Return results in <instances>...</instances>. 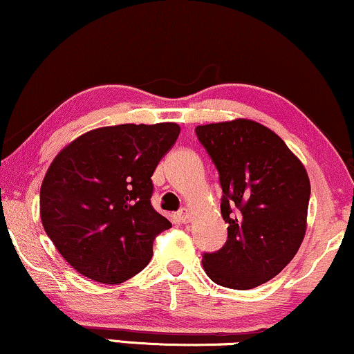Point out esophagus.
<instances>
[{
	"instance_id": "esophagus-1",
	"label": "esophagus",
	"mask_w": 354,
	"mask_h": 354,
	"mask_svg": "<svg viewBox=\"0 0 354 354\" xmlns=\"http://www.w3.org/2000/svg\"><path fill=\"white\" fill-rule=\"evenodd\" d=\"M178 218H180L181 223H187V222H189V221H191L189 210H187V209H181L180 212H178Z\"/></svg>"
}]
</instances>
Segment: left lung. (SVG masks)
Instances as JSON below:
<instances>
[{"instance_id":"1","label":"left lung","mask_w":354,"mask_h":354,"mask_svg":"<svg viewBox=\"0 0 354 354\" xmlns=\"http://www.w3.org/2000/svg\"><path fill=\"white\" fill-rule=\"evenodd\" d=\"M216 165L227 241L203 254L204 271L223 288L247 290L279 274L301 247L310 181L283 138L248 119L198 125Z\"/></svg>"}]
</instances>
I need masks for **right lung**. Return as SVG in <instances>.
<instances>
[{
  "label": "right lung",
  "instance_id": "1",
  "mask_svg": "<svg viewBox=\"0 0 354 354\" xmlns=\"http://www.w3.org/2000/svg\"><path fill=\"white\" fill-rule=\"evenodd\" d=\"M178 136L173 122L113 125L55 156L40 187V218L80 274L119 284L149 265L155 236L171 227L150 203L151 174Z\"/></svg>",
  "mask_w": 354,
  "mask_h": 354
}]
</instances>
